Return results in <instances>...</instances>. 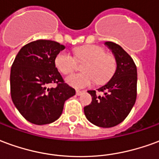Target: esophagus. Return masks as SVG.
<instances>
[{"label": "esophagus", "instance_id": "esophagus-1", "mask_svg": "<svg viewBox=\"0 0 159 159\" xmlns=\"http://www.w3.org/2000/svg\"><path fill=\"white\" fill-rule=\"evenodd\" d=\"M76 95H78V96H79V95H81V94L83 93V91H80V90H76Z\"/></svg>", "mask_w": 159, "mask_h": 159}]
</instances>
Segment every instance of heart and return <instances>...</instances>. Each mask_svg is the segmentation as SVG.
<instances>
[{"label":"heart","mask_w":159,"mask_h":159,"mask_svg":"<svg viewBox=\"0 0 159 159\" xmlns=\"http://www.w3.org/2000/svg\"><path fill=\"white\" fill-rule=\"evenodd\" d=\"M75 58L67 51H60L56 55L54 64L57 69L65 75L76 69V61H85L82 66L83 72L72 74L66 77V83L74 88L90 86L94 81L104 83L110 79L117 69L116 58L107 53L100 46L86 45L75 49Z\"/></svg>","instance_id":"b5f03b06"}]
</instances>
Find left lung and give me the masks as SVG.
I'll return each instance as SVG.
<instances>
[{
  "label": "left lung",
  "mask_w": 159,
  "mask_h": 159,
  "mask_svg": "<svg viewBox=\"0 0 159 159\" xmlns=\"http://www.w3.org/2000/svg\"><path fill=\"white\" fill-rule=\"evenodd\" d=\"M106 45L117 60V69L111 79L98 91L89 90L92 102L84 107L87 119L101 128H111L122 123L135 103L137 95V69L133 59L122 47L112 42Z\"/></svg>",
  "instance_id": "8db88e82"
}]
</instances>
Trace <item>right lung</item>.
<instances>
[{"mask_svg": "<svg viewBox=\"0 0 159 159\" xmlns=\"http://www.w3.org/2000/svg\"><path fill=\"white\" fill-rule=\"evenodd\" d=\"M65 46L50 40H37L19 50L12 63L10 88L12 102L20 114L36 125L48 124L62 114L64 104L75 89L63 80L54 59ZM56 83L55 88H47Z\"/></svg>", "mask_w": 159, "mask_h": 159, "instance_id": "add662e5", "label": "right lung"}]
</instances>
